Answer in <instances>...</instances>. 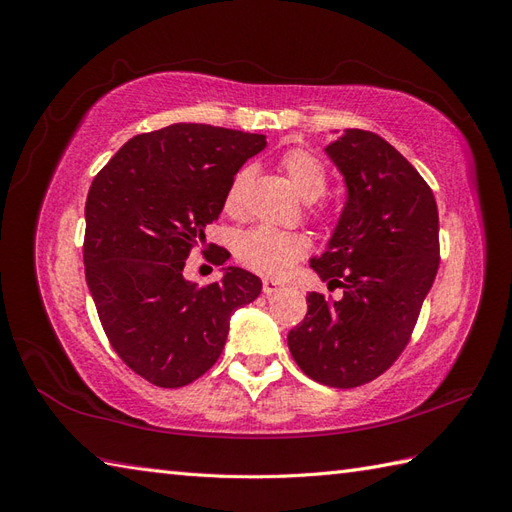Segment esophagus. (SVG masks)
Returning a JSON list of instances; mask_svg holds the SVG:
<instances>
[{
    "mask_svg": "<svg viewBox=\"0 0 512 512\" xmlns=\"http://www.w3.org/2000/svg\"><path fill=\"white\" fill-rule=\"evenodd\" d=\"M277 290H282L280 282H273V280L262 282V292H265V294H275Z\"/></svg>",
    "mask_w": 512,
    "mask_h": 512,
    "instance_id": "34e87169",
    "label": "esophagus"
}]
</instances>
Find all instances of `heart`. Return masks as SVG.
<instances>
[{
  "instance_id": "1",
  "label": "heart",
  "mask_w": 512,
  "mask_h": 512,
  "mask_svg": "<svg viewBox=\"0 0 512 512\" xmlns=\"http://www.w3.org/2000/svg\"><path fill=\"white\" fill-rule=\"evenodd\" d=\"M280 168L286 173L292 188L305 200L320 198L329 188V170L324 162L303 147H292L280 158ZM252 181V168H239L235 177L230 179L224 194V211L228 215H239L245 209L247 188ZM320 209H314L312 215L322 218ZM309 252V239L303 232L275 230L269 226H258L243 232L235 241V256L243 267L252 269L265 277L286 275L294 262L305 258Z\"/></svg>"
}]
</instances>
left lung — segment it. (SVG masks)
I'll use <instances>...</instances> for the list:
<instances>
[{
	"instance_id": "1",
	"label": "left lung",
	"mask_w": 512,
	"mask_h": 512,
	"mask_svg": "<svg viewBox=\"0 0 512 512\" xmlns=\"http://www.w3.org/2000/svg\"><path fill=\"white\" fill-rule=\"evenodd\" d=\"M327 153L348 203L309 267L344 297L309 292L288 348L312 380L354 389L382 376L410 342L440 267L438 205L418 170L374 132L346 130Z\"/></svg>"
}]
</instances>
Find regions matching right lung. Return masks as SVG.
Returning a JSON list of instances; mask_svg holds the SVG:
<instances>
[{
	"label": "right lung",
	"instance_id": "1",
	"mask_svg": "<svg viewBox=\"0 0 512 512\" xmlns=\"http://www.w3.org/2000/svg\"><path fill=\"white\" fill-rule=\"evenodd\" d=\"M265 145L262 134L173 123L130 138L91 183L83 241L89 292L119 359L162 389L211 369L230 314L260 294L250 271L228 267L220 282L198 286L183 267L220 218L230 179ZM228 256L218 245L211 260L222 265Z\"/></svg>",
	"mask_w": 512,
	"mask_h": 512
}]
</instances>
